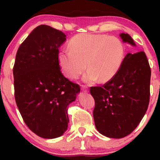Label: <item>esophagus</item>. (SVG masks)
Masks as SVG:
<instances>
[{
	"label": "esophagus",
	"instance_id": "obj_1",
	"mask_svg": "<svg viewBox=\"0 0 160 160\" xmlns=\"http://www.w3.org/2000/svg\"><path fill=\"white\" fill-rule=\"evenodd\" d=\"M82 89L83 92H88V88H87L86 85H82Z\"/></svg>",
	"mask_w": 160,
	"mask_h": 160
}]
</instances>
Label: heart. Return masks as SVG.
I'll return each instance as SVG.
<instances>
[{"mask_svg":"<svg viewBox=\"0 0 160 160\" xmlns=\"http://www.w3.org/2000/svg\"><path fill=\"white\" fill-rule=\"evenodd\" d=\"M68 49L58 54L63 74L76 79L87 67L89 71L83 79L88 83L97 80L105 83L112 79L121 68L125 53L121 39L102 34L76 35L70 40Z\"/></svg>","mask_w":160,"mask_h":160,"instance_id":"obj_1","label":"heart"}]
</instances>
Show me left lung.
<instances>
[{"label": "left lung", "instance_id": "8db88e82", "mask_svg": "<svg viewBox=\"0 0 160 160\" xmlns=\"http://www.w3.org/2000/svg\"><path fill=\"white\" fill-rule=\"evenodd\" d=\"M124 42L135 46L128 33ZM151 68L145 52L128 53L112 79L101 87H92L95 100L96 129L105 136L122 138L130 135L143 119L150 98Z\"/></svg>", "mask_w": 160, "mask_h": 160}]
</instances>
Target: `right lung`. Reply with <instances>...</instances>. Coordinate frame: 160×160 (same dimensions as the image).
Instances as JSON below:
<instances>
[{"instance_id":"obj_1","label":"right lung","mask_w":160,"mask_h":160,"mask_svg":"<svg viewBox=\"0 0 160 160\" xmlns=\"http://www.w3.org/2000/svg\"><path fill=\"white\" fill-rule=\"evenodd\" d=\"M65 37L50 26H38L19 46L13 68L17 106L26 125L43 138L66 131L68 106L81 89L61 73L59 48Z\"/></svg>"}]
</instances>
